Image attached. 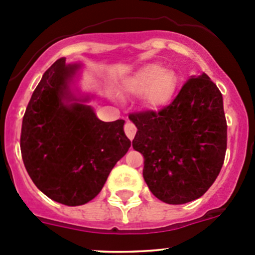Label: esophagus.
I'll return each instance as SVG.
<instances>
[{
	"label": "esophagus",
	"instance_id": "34e87169",
	"mask_svg": "<svg viewBox=\"0 0 255 255\" xmlns=\"http://www.w3.org/2000/svg\"><path fill=\"white\" fill-rule=\"evenodd\" d=\"M125 132L126 134H127V137L129 138V139H133L135 135V132H137V128H135V126L133 125L130 121H127L125 125Z\"/></svg>",
	"mask_w": 255,
	"mask_h": 255
}]
</instances>
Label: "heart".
<instances>
[{"mask_svg": "<svg viewBox=\"0 0 255 255\" xmlns=\"http://www.w3.org/2000/svg\"><path fill=\"white\" fill-rule=\"evenodd\" d=\"M176 78L171 71L163 70L158 64H145L125 82L127 91L143 95V102L149 109L165 106L176 90Z\"/></svg>", "mask_w": 255, "mask_h": 255, "instance_id": "obj_1", "label": "heart"}]
</instances>
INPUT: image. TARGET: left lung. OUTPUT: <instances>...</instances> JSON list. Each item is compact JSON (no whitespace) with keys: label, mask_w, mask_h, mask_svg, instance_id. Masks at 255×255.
I'll use <instances>...</instances> for the list:
<instances>
[{"label":"left lung","mask_w":255,"mask_h":255,"mask_svg":"<svg viewBox=\"0 0 255 255\" xmlns=\"http://www.w3.org/2000/svg\"><path fill=\"white\" fill-rule=\"evenodd\" d=\"M133 148L143 154V177L160 201L181 205L201 197L220 174L227 149L222 94L205 73L191 76L159 112L130 115Z\"/></svg>","instance_id":"1"}]
</instances>
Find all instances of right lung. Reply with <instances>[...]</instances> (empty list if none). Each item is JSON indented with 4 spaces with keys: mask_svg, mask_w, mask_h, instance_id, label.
<instances>
[{
    "mask_svg": "<svg viewBox=\"0 0 255 255\" xmlns=\"http://www.w3.org/2000/svg\"><path fill=\"white\" fill-rule=\"evenodd\" d=\"M82 64L60 58L35 87L25 110L20 151L27 173L49 199L85 205L99 195L130 146L125 121L102 122L78 87Z\"/></svg>",
    "mask_w": 255,
    "mask_h": 255,
    "instance_id": "right-lung-1",
    "label": "right lung"
}]
</instances>
